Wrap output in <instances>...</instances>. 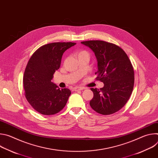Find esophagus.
Here are the masks:
<instances>
[{"label":"esophagus","mask_w":158,"mask_h":158,"mask_svg":"<svg viewBox=\"0 0 158 158\" xmlns=\"http://www.w3.org/2000/svg\"><path fill=\"white\" fill-rule=\"evenodd\" d=\"M84 88L82 87H79V86H76L74 88V90L75 91H82Z\"/></svg>","instance_id":"1"}]
</instances>
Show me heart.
<instances>
[{"mask_svg":"<svg viewBox=\"0 0 158 158\" xmlns=\"http://www.w3.org/2000/svg\"><path fill=\"white\" fill-rule=\"evenodd\" d=\"M81 56H87L89 57V54L86 51H81L77 53V57Z\"/></svg>","mask_w":158,"mask_h":158,"instance_id":"obj_1","label":"heart"}]
</instances>
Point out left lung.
I'll return each instance as SVG.
<instances>
[{"label":"left lung","mask_w":158,"mask_h":158,"mask_svg":"<svg viewBox=\"0 0 158 158\" xmlns=\"http://www.w3.org/2000/svg\"><path fill=\"white\" fill-rule=\"evenodd\" d=\"M81 44L95 54L98 71L96 80L104 83L98 89L91 88L94 96L90 106L98 113L109 115L122 109L133 90L134 73L126 52L116 44L103 40H87Z\"/></svg>","instance_id":"1"}]
</instances>
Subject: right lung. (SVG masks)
<instances>
[{"label": "right lung", "instance_id": "add662e5", "mask_svg": "<svg viewBox=\"0 0 158 158\" xmlns=\"http://www.w3.org/2000/svg\"><path fill=\"white\" fill-rule=\"evenodd\" d=\"M74 42H53L39 48L30 58L23 77L25 96L31 106L44 115H53L65 106L71 92L51 80L59 69L64 52Z\"/></svg>", "mask_w": 158, "mask_h": 158}]
</instances>
